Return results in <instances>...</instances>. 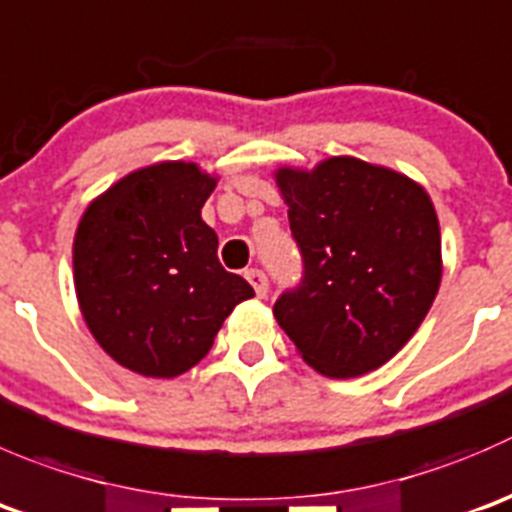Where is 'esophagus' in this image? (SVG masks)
<instances>
[{"mask_svg": "<svg viewBox=\"0 0 512 512\" xmlns=\"http://www.w3.org/2000/svg\"><path fill=\"white\" fill-rule=\"evenodd\" d=\"M245 277H247V280H250V285L255 287L257 297H265L267 292H270V280H267V275L262 270L252 267V270L245 272Z\"/></svg>", "mask_w": 512, "mask_h": 512, "instance_id": "1", "label": "esophagus"}]
</instances>
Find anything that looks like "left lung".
<instances>
[{"instance_id":"left-lung-1","label":"left lung","mask_w":512,"mask_h":512,"mask_svg":"<svg viewBox=\"0 0 512 512\" xmlns=\"http://www.w3.org/2000/svg\"><path fill=\"white\" fill-rule=\"evenodd\" d=\"M302 277L277 297L282 330L317 372L385 365L420 327L440 287V225L423 187L355 157L280 170Z\"/></svg>"}]
</instances>
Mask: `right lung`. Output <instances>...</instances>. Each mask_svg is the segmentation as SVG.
I'll use <instances>...</instances> for the list:
<instances>
[{"mask_svg":"<svg viewBox=\"0 0 512 512\" xmlns=\"http://www.w3.org/2000/svg\"><path fill=\"white\" fill-rule=\"evenodd\" d=\"M212 190L197 165L162 162L109 187L77 227L84 322L109 357L140 375L190 370L237 302L255 295L217 260V235L200 217Z\"/></svg>","mask_w":512,"mask_h":512,"instance_id":"add662e5","label":"right lung"}]
</instances>
